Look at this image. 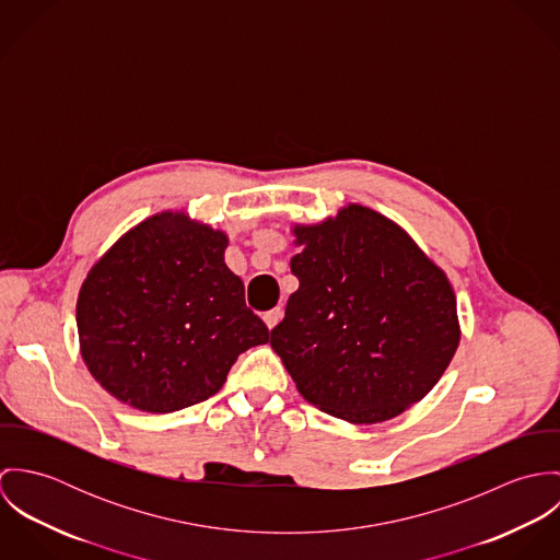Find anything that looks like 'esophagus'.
<instances>
[{
	"mask_svg": "<svg viewBox=\"0 0 560 560\" xmlns=\"http://www.w3.org/2000/svg\"><path fill=\"white\" fill-rule=\"evenodd\" d=\"M282 315H284V311L280 308V306H276V308H271V311H267L265 315H262V319L267 323V327L271 329V327H276L280 319H282Z\"/></svg>",
	"mask_w": 560,
	"mask_h": 560,
	"instance_id": "obj_1",
	"label": "esophagus"
}]
</instances>
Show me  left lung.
<instances>
[{
  "label": "left lung",
  "instance_id": "8db88e82",
  "mask_svg": "<svg viewBox=\"0 0 560 560\" xmlns=\"http://www.w3.org/2000/svg\"><path fill=\"white\" fill-rule=\"evenodd\" d=\"M293 233L300 289L271 329L273 351L320 411L355 424L399 416L457 351L448 278L395 222L360 205Z\"/></svg>",
  "mask_w": 560,
  "mask_h": 560
}]
</instances>
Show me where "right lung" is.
Here are the masks:
<instances>
[{
	"instance_id": "right-lung-1",
	"label": "right lung",
	"mask_w": 560,
	"mask_h": 560,
	"mask_svg": "<svg viewBox=\"0 0 560 560\" xmlns=\"http://www.w3.org/2000/svg\"><path fill=\"white\" fill-rule=\"evenodd\" d=\"M224 233L185 213L144 220L90 269L81 355L116 399L167 413L213 397L243 351L269 340L224 262Z\"/></svg>"
}]
</instances>
